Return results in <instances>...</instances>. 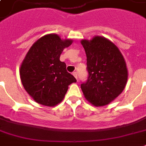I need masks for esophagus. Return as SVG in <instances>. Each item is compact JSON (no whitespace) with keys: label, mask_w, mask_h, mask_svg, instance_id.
<instances>
[{"label":"esophagus","mask_w":146,"mask_h":146,"mask_svg":"<svg viewBox=\"0 0 146 146\" xmlns=\"http://www.w3.org/2000/svg\"><path fill=\"white\" fill-rule=\"evenodd\" d=\"M73 76H74V77H75L76 79L77 80V78H78V74H77V73H76V72H73Z\"/></svg>","instance_id":"1"}]
</instances>
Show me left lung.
Returning <instances> with one entry per match:
<instances>
[{"label":"left lung","mask_w":146,"mask_h":146,"mask_svg":"<svg viewBox=\"0 0 146 146\" xmlns=\"http://www.w3.org/2000/svg\"><path fill=\"white\" fill-rule=\"evenodd\" d=\"M87 57L89 77L81 84L84 97L96 107L110 104L123 91L128 79L124 57L114 43L96 35L81 40Z\"/></svg>","instance_id":"1"}]
</instances>
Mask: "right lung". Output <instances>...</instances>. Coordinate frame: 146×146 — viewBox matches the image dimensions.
Here are the masks:
<instances>
[{
    "label": "right lung",
    "instance_id": "obj_1",
    "mask_svg": "<svg viewBox=\"0 0 146 146\" xmlns=\"http://www.w3.org/2000/svg\"><path fill=\"white\" fill-rule=\"evenodd\" d=\"M73 43L57 34H47L32 45L22 62L19 76L22 84L35 102L54 107L63 101L68 86L76 82L60 60L64 48Z\"/></svg>",
    "mask_w": 146,
    "mask_h": 146
}]
</instances>
